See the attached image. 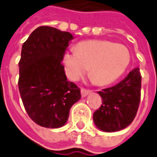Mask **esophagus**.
Here are the masks:
<instances>
[{"mask_svg":"<svg viewBox=\"0 0 157 157\" xmlns=\"http://www.w3.org/2000/svg\"><path fill=\"white\" fill-rule=\"evenodd\" d=\"M90 92H91V91L89 90V89H81V94H82V97H85L86 95H89Z\"/></svg>","mask_w":157,"mask_h":157,"instance_id":"1","label":"esophagus"}]
</instances>
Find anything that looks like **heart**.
Returning <instances> with one entry per match:
<instances>
[{"label":"heart","mask_w":157,"mask_h":157,"mask_svg":"<svg viewBox=\"0 0 157 157\" xmlns=\"http://www.w3.org/2000/svg\"><path fill=\"white\" fill-rule=\"evenodd\" d=\"M130 62L126 47L109 41H89L79 43L75 50L64 56L68 77L75 81L89 70V75L97 85L113 83L125 72Z\"/></svg>","instance_id":"heart-1"}]
</instances>
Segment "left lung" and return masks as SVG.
<instances>
[{
	"label": "left lung",
	"instance_id": "left-lung-1",
	"mask_svg": "<svg viewBox=\"0 0 157 157\" xmlns=\"http://www.w3.org/2000/svg\"><path fill=\"white\" fill-rule=\"evenodd\" d=\"M141 83L140 69L136 68L119 83L99 91L102 102L93 115L95 126L105 132L119 131L128 127L137 113Z\"/></svg>",
	"mask_w": 157,
	"mask_h": 157
}]
</instances>
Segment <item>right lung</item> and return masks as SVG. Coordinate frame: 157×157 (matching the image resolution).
I'll return each instance as SVG.
<instances>
[{
	"label": "right lung",
	"instance_id": "add662e5",
	"mask_svg": "<svg viewBox=\"0 0 157 157\" xmlns=\"http://www.w3.org/2000/svg\"><path fill=\"white\" fill-rule=\"evenodd\" d=\"M72 39L68 32L41 26L22 45L20 94L29 116L41 127L65 125L71 107L81 98L80 89L67 80L62 63Z\"/></svg>",
	"mask_w": 157,
	"mask_h": 157
}]
</instances>
